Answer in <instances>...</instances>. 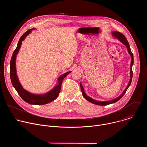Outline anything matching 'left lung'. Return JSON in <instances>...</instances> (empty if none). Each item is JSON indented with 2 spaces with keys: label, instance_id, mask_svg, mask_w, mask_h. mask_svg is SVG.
<instances>
[{
  "label": "left lung",
  "instance_id": "left-lung-1",
  "mask_svg": "<svg viewBox=\"0 0 147 147\" xmlns=\"http://www.w3.org/2000/svg\"><path fill=\"white\" fill-rule=\"evenodd\" d=\"M113 35L116 38H118V39L121 42H122L124 45L126 46L127 48V51L129 53V54L130 55L131 57V66H130V82L129 83V84L127 86V87H126V88H125V90L123 91V92L121 94L120 96H119V97H117V98L113 99V100H109V101H104V102H100V101H98V100H94L93 99H92L91 98L89 97L88 96H87L85 92H84V88L81 85V84H80V87H81V92H82V95L85 98V99H86L87 100H88L89 102H91L92 103H94V104H95V105H101V106H105V105H109V104H111V103H115V102H116L117 101H118L119 99H120L123 96V95H124V94L125 93V92H126L127 90L128 89V88L129 87V86H130L131 84V81H132V78H133V70H132V66H133V63H134V59H133V53L131 52V49H130V45L129 44V42L126 39V38L125 37V36L122 34L121 33L119 32H117V31H115L113 32Z\"/></svg>",
  "mask_w": 147,
  "mask_h": 147
}]
</instances>
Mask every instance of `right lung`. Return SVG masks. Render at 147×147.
Returning a JSON list of instances; mask_svg holds the SVG:
<instances>
[{"label":"right lung","instance_id":"obj_1","mask_svg":"<svg viewBox=\"0 0 147 147\" xmlns=\"http://www.w3.org/2000/svg\"><path fill=\"white\" fill-rule=\"evenodd\" d=\"M32 30H34V28L28 30L20 38L17 46L16 49L14 51L13 54L11 58L10 63V79H11L12 84L21 98L28 103L40 105H44V104H47L49 102H51L52 101L54 100L57 98L60 91L61 85L63 80L64 78H65L71 71H68L63 74H62L58 79V83H59L58 85L56 86L51 91H50L48 93L44 95H34V94H31L28 91H27L26 90H25L22 87V85L20 84V83L18 81V79L17 78V74H16V58L17 54L18 53L19 49L21 47V45L22 44V41L31 32Z\"/></svg>","mask_w":147,"mask_h":147}]
</instances>
